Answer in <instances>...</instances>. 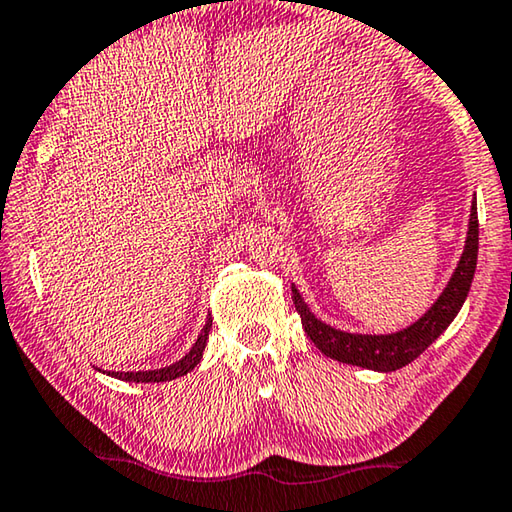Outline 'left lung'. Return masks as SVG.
<instances>
[{
    "label": "left lung",
    "instance_id": "obj_1",
    "mask_svg": "<svg viewBox=\"0 0 512 512\" xmlns=\"http://www.w3.org/2000/svg\"><path fill=\"white\" fill-rule=\"evenodd\" d=\"M478 262V209L476 197L471 202V216H469V230L467 241H464V250L457 262L455 271L444 292L437 296L425 315L409 324L407 329H400L395 333H349L340 331L335 326L322 322L315 317V312L308 308L303 296L296 285H292V299L296 305V312L301 315V324L308 338L315 342L319 352L326 354L333 361L358 365V368L375 370V372H393L400 370L411 361H416L434 340L451 326L457 312L467 301V294L471 289V280L476 273Z\"/></svg>",
    "mask_w": 512,
    "mask_h": 512
}]
</instances>
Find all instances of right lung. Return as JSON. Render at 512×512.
Returning <instances> with one entry per match:
<instances>
[{"label":"right lung","instance_id":"right-lung-1","mask_svg":"<svg viewBox=\"0 0 512 512\" xmlns=\"http://www.w3.org/2000/svg\"><path fill=\"white\" fill-rule=\"evenodd\" d=\"M211 322L213 319L207 317V324H204L202 333L197 335L195 345L190 347V352L179 358L177 363L167 365V368H158V370H137V372H108L110 377L114 379H121V381H135V384H158V381H172L177 377L188 375L190 370L195 368L197 363L202 361V354H204V347H207V338H209V331H211Z\"/></svg>","mask_w":512,"mask_h":512}]
</instances>
